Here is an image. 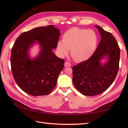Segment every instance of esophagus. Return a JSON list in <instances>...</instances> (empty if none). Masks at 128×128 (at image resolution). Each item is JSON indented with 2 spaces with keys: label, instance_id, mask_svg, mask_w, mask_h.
Listing matches in <instances>:
<instances>
[{
  "label": "esophagus",
  "instance_id": "obj_1",
  "mask_svg": "<svg viewBox=\"0 0 128 128\" xmlns=\"http://www.w3.org/2000/svg\"><path fill=\"white\" fill-rule=\"evenodd\" d=\"M64 66H65V67H69V66H71V64L68 62H66L64 63Z\"/></svg>",
  "mask_w": 128,
  "mask_h": 128
}]
</instances>
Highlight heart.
<instances>
[{
  "label": "heart",
  "instance_id": "b5f03b06",
  "mask_svg": "<svg viewBox=\"0 0 128 128\" xmlns=\"http://www.w3.org/2000/svg\"><path fill=\"white\" fill-rule=\"evenodd\" d=\"M98 42V36L94 30L74 28L64 33L63 40L58 42L56 48L61 56L68 55L70 50L74 60L83 62L91 56Z\"/></svg>",
  "mask_w": 128,
  "mask_h": 128
}]
</instances>
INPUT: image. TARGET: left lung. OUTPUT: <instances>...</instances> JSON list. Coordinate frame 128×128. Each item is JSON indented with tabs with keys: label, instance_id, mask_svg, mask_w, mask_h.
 <instances>
[{
	"label": "left lung",
	"instance_id": "8db88e82",
	"mask_svg": "<svg viewBox=\"0 0 128 128\" xmlns=\"http://www.w3.org/2000/svg\"><path fill=\"white\" fill-rule=\"evenodd\" d=\"M101 40L93 55L86 61L72 67V82L84 96L98 95L106 91L115 80L119 70L120 50L116 39L110 32L96 25ZM108 58L102 65L100 60Z\"/></svg>",
	"mask_w": 128,
	"mask_h": 128
}]
</instances>
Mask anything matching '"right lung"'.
Wrapping results in <instances>:
<instances>
[{"label":"right lung","instance_id":"right-lung-1","mask_svg":"<svg viewBox=\"0 0 128 128\" xmlns=\"http://www.w3.org/2000/svg\"><path fill=\"white\" fill-rule=\"evenodd\" d=\"M54 25L33 28L20 35L13 45L11 67L16 82L23 91L32 96L48 95L54 88L64 60L52 52L56 49L60 34ZM37 41L41 51L31 59L28 50Z\"/></svg>","mask_w":128,"mask_h":128}]
</instances>
